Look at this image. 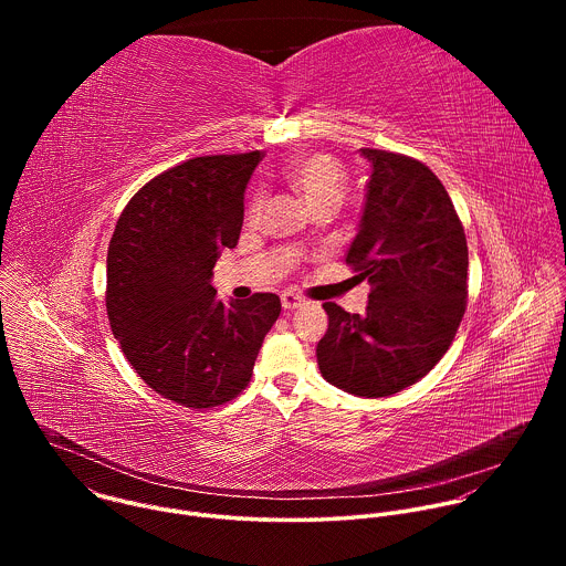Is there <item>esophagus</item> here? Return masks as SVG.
<instances>
[{
  "label": "esophagus",
  "instance_id": "1",
  "mask_svg": "<svg viewBox=\"0 0 566 566\" xmlns=\"http://www.w3.org/2000/svg\"><path fill=\"white\" fill-rule=\"evenodd\" d=\"M306 302L300 297V295H293V293H282V308L284 311H295L300 306H304Z\"/></svg>",
  "mask_w": 566,
  "mask_h": 566
}]
</instances>
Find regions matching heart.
I'll use <instances>...</instances> for the list:
<instances>
[{
    "label": "heart",
    "mask_w": 566,
    "mask_h": 566,
    "mask_svg": "<svg viewBox=\"0 0 566 566\" xmlns=\"http://www.w3.org/2000/svg\"><path fill=\"white\" fill-rule=\"evenodd\" d=\"M284 181L304 199L308 210L336 208L343 203L347 192V177L334 158L325 154H311L291 160L282 170ZM260 210V199L253 201L251 214Z\"/></svg>",
    "instance_id": "1"
}]
</instances>
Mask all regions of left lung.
<instances>
[{"mask_svg":"<svg viewBox=\"0 0 566 566\" xmlns=\"http://www.w3.org/2000/svg\"><path fill=\"white\" fill-rule=\"evenodd\" d=\"M365 208L347 251L371 284L365 315L325 302L319 374L343 391L380 398L421 380L448 352L468 297V247L437 175L410 156L363 147Z\"/></svg>","mask_w":566,"mask_h":566,"instance_id":"1","label":"left lung"}]
</instances>
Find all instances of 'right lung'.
Segmentation results:
<instances>
[{"mask_svg": "<svg viewBox=\"0 0 566 566\" xmlns=\"http://www.w3.org/2000/svg\"><path fill=\"white\" fill-rule=\"evenodd\" d=\"M264 151L197 156L145 184L125 206L107 251L114 338L156 394L203 410L251 380L282 311L275 293L217 300L212 269L234 249L244 192Z\"/></svg>", "mask_w": 566, "mask_h": 566, "instance_id": "1", "label": "right lung"}]
</instances>
